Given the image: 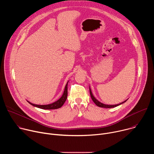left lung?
<instances>
[{"label":"left lung","mask_w":154,"mask_h":154,"mask_svg":"<svg viewBox=\"0 0 154 154\" xmlns=\"http://www.w3.org/2000/svg\"><path fill=\"white\" fill-rule=\"evenodd\" d=\"M90 93L91 97L93 101L94 102V103H95L97 106H99V107H102V108H109L116 107V106H118V105H121V104H122V103H124V102H125L127 101V100H125V101H124V102H122V103H119V104H117V105H105V104H103V103H102L99 102V101L94 97V96H93V94H92V92H91V89H90Z\"/></svg>","instance_id":"obj_1"}]
</instances>
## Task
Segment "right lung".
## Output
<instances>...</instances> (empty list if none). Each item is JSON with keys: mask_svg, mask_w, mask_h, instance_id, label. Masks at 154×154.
Here are the masks:
<instances>
[{"mask_svg": "<svg viewBox=\"0 0 154 154\" xmlns=\"http://www.w3.org/2000/svg\"><path fill=\"white\" fill-rule=\"evenodd\" d=\"M68 83L66 85L65 88H64V91L63 93V94L62 95V96L61 97L60 99H59L57 101L51 103V104H49V105H36V104H33L32 103L30 102H29L28 101V102L31 104L32 105L41 108V109H58L60 107H61L63 106V105L64 104V103L65 102L66 100L67 99V96H68Z\"/></svg>", "mask_w": 154, "mask_h": 154, "instance_id": "obj_1", "label": "right lung"}]
</instances>
